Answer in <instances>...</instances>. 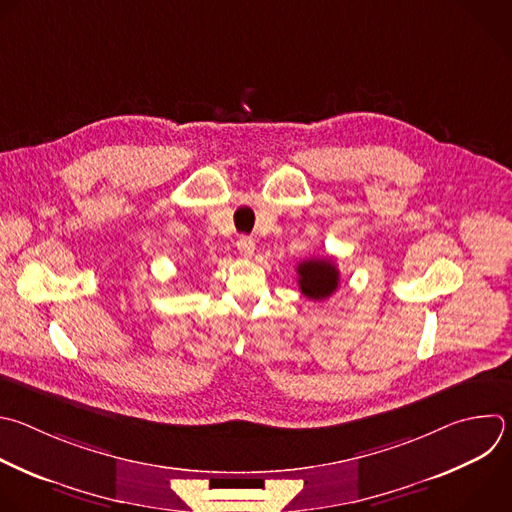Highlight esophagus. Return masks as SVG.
<instances>
[{"instance_id": "esophagus-1", "label": "esophagus", "mask_w": 512, "mask_h": 512, "mask_svg": "<svg viewBox=\"0 0 512 512\" xmlns=\"http://www.w3.org/2000/svg\"><path fill=\"white\" fill-rule=\"evenodd\" d=\"M237 249H239V253H241L243 257H251L253 251H255V241H253L251 237H241V239L237 241Z\"/></svg>"}]
</instances>
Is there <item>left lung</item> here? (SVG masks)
I'll return each instance as SVG.
<instances>
[{"label": "left lung", "mask_w": 512, "mask_h": 512, "mask_svg": "<svg viewBox=\"0 0 512 512\" xmlns=\"http://www.w3.org/2000/svg\"><path fill=\"white\" fill-rule=\"evenodd\" d=\"M297 283L307 299H327L339 285V271L333 259H307L297 265Z\"/></svg>", "instance_id": "left-lung-1"}]
</instances>
